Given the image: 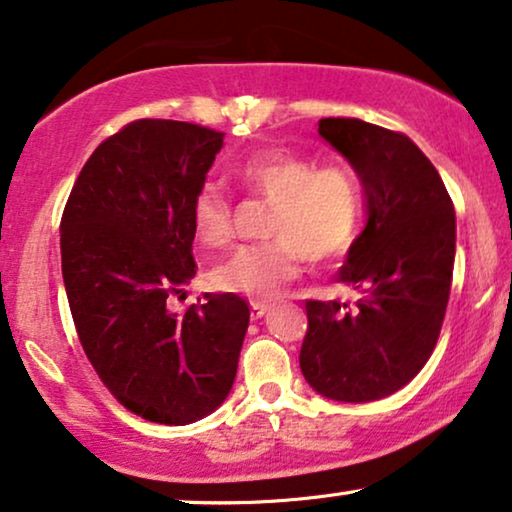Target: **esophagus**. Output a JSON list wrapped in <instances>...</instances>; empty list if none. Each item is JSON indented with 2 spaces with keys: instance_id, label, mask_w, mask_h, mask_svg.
Masks as SVG:
<instances>
[{
  "instance_id": "obj_1",
  "label": "esophagus",
  "mask_w": 512,
  "mask_h": 512,
  "mask_svg": "<svg viewBox=\"0 0 512 512\" xmlns=\"http://www.w3.org/2000/svg\"><path fill=\"white\" fill-rule=\"evenodd\" d=\"M271 309V304H264V302H250V313H252V318H262L264 313H267Z\"/></svg>"
}]
</instances>
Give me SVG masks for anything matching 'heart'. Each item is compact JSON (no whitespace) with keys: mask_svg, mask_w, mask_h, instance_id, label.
Wrapping results in <instances>:
<instances>
[{"mask_svg":"<svg viewBox=\"0 0 512 512\" xmlns=\"http://www.w3.org/2000/svg\"><path fill=\"white\" fill-rule=\"evenodd\" d=\"M238 180L276 203L267 236L276 241L245 245L210 271L217 290L255 302H271L295 281L302 260L327 267L346 257L363 217V189L349 168L299 156L285 149L252 154L236 170ZM196 236L210 248L234 238V208L220 187L206 185L194 199Z\"/></svg>","mask_w":512,"mask_h":512,"instance_id":"heart-1","label":"heart"}]
</instances>
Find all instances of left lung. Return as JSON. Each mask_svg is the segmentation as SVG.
I'll return each instance as SVG.
<instances>
[{"label":"left lung","mask_w":512,"mask_h":512,"mask_svg":"<svg viewBox=\"0 0 512 512\" xmlns=\"http://www.w3.org/2000/svg\"><path fill=\"white\" fill-rule=\"evenodd\" d=\"M318 135L356 170L367 220L339 269L360 297L306 302L299 367L325 398L370 403L410 384L431 358L452 288L456 215L407 135L360 119H320Z\"/></svg>","instance_id":"8db88e82"}]
</instances>
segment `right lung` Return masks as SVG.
<instances>
[{
    "label": "right lung",
    "mask_w": 512,
    "mask_h": 512,
    "mask_svg": "<svg viewBox=\"0 0 512 512\" xmlns=\"http://www.w3.org/2000/svg\"><path fill=\"white\" fill-rule=\"evenodd\" d=\"M222 138L187 121H133L91 154L60 222L79 342L109 393L156 424H194L227 400L250 323L234 292L168 306L196 276L194 199Z\"/></svg>",
    "instance_id": "right-lung-1"
}]
</instances>
